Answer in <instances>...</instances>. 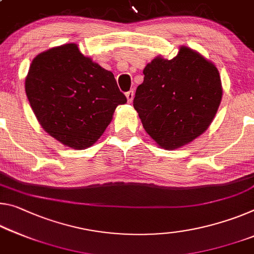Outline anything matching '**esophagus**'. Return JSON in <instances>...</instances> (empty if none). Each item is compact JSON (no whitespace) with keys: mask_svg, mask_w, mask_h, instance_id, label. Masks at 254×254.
Segmentation results:
<instances>
[{"mask_svg":"<svg viewBox=\"0 0 254 254\" xmlns=\"http://www.w3.org/2000/svg\"><path fill=\"white\" fill-rule=\"evenodd\" d=\"M126 96H127V102L128 103H132V100H133V97H134V91L133 90L127 91V94H126Z\"/></svg>","mask_w":254,"mask_h":254,"instance_id":"34e87169","label":"esophagus"}]
</instances>
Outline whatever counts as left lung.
<instances>
[{"label":"left lung","instance_id":"obj_1","mask_svg":"<svg viewBox=\"0 0 254 254\" xmlns=\"http://www.w3.org/2000/svg\"><path fill=\"white\" fill-rule=\"evenodd\" d=\"M143 74L133 107L144 130L160 147L179 148L207 130L223 95L214 64L181 47L174 59L152 60Z\"/></svg>","mask_w":254,"mask_h":254}]
</instances>
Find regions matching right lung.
Returning <instances> with one entry per match:
<instances>
[{
	"mask_svg": "<svg viewBox=\"0 0 254 254\" xmlns=\"http://www.w3.org/2000/svg\"><path fill=\"white\" fill-rule=\"evenodd\" d=\"M26 94L40 126L67 147L94 144L127 97L114 74L79 52L75 44L36 56L26 78Z\"/></svg>",
	"mask_w": 254,
	"mask_h": 254,
	"instance_id": "add662e5",
	"label": "right lung"
}]
</instances>
